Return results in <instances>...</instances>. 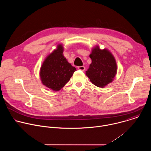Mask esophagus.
Returning <instances> with one entry per match:
<instances>
[{
    "instance_id": "esophagus-1",
    "label": "esophagus",
    "mask_w": 151,
    "mask_h": 151,
    "mask_svg": "<svg viewBox=\"0 0 151 151\" xmlns=\"http://www.w3.org/2000/svg\"><path fill=\"white\" fill-rule=\"evenodd\" d=\"M78 69L80 70H82V71H84L85 70V68L84 66H79Z\"/></svg>"
}]
</instances>
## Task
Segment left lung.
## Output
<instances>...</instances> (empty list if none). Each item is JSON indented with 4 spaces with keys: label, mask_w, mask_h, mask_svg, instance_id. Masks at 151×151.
I'll return each mask as SVG.
<instances>
[{
    "label": "left lung",
    "mask_w": 151,
    "mask_h": 151,
    "mask_svg": "<svg viewBox=\"0 0 151 151\" xmlns=\"http://www.w3.org/2000/svg\"><path fill=\"white\" fill-rule=\"evenodd\" d=\"M90 57L91 63L85 74L92 83L103 88L114 81L116 74L115 58L108 50H101L99 45L93 48Z\"/></svg>",
    "instance_id": "8db88e82"
}]
</instances>
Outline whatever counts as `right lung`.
Listing matches in <instances>:
<instances>
[{
	"instance_id": "right-lung-1",
	"label": "right lung",
	"mask_w": 151,
	"mask_h": 151,
	"mask_svg": "<svg viewBox=\"0 0 151 151\" xmlns=\"http://www.w3.org/2000/svg\"><path fill=\"white\" fill-rule=\"evenodd\" d=\"M64 47L58 44L45 58L40 69L39 75L43 85L54 91L60 90L76 70L63 55Z\"/></svg>"
}]
</instances>
